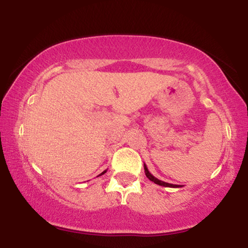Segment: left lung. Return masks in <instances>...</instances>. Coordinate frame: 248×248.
<instances>
[{
    "instance_id": "1",
    "label": "left lung",
    "mask_w": 248,
    "mask_h": 248,
    "mask_svg": "<svg viewBox=\"0 0 248 248\" xmlns=\"http://www.w3.org/2000/svg\"><path fill=\"white\" fill-rule=\"evenodd\" d=\"M143 166H144V172H146V176L150 179V181L154 182V183H155V184H158V186H167V187H181V186H177V184H170V183H167V182L160 181V179L156 178L155 176H153L152 173L149 172V170H148V168H147L146 164H143Z\"/></svg>"
}]
</instances>
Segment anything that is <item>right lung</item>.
Listing matches in <instances>:
<instances>
[{
    "label": "right lung",
    "mask_w": 248,
    "mask_h": 248,
    "mask_svg": "<svg viewBox=\"0 0 248 248\" xmlns=\"http://www.w3.org/2000/svg\"><path fill=\"white\" fill-rule=\"evenodd\" d=\"M106 171H107V170H105V171H102V172H101V173H100V175H99V176H101V175H104V173H105V172H106Z\"/></svg>",
    "instance_id": "obj_1"
}]
</instances>
